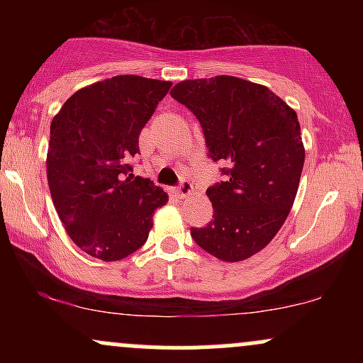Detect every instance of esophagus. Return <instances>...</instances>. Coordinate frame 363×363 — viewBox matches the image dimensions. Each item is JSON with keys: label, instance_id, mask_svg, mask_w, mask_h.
Wrapping results in <instances>:
<instances>
[{"label": "esophagus", "instance_id": "esophagus-1", "mask_svg": "<svg viewBox=\"0 0 363 363\" xmlns=\"http://www.w3.org/2000/svg\"><path fill=\"white\" fill-rule=\"evenodd\" d=\"M176 194L179 196V198H189V196L193 194V186H191V182L182 181L176 189Z\"/></svg>", "mask_w": 363, "mask_h": 363}]
</instances>
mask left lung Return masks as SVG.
<instances>
[{
    "label": "left lung",
    "mask_w": 363,
    "mask_h": 363,
    "mask_svg": "<svg viewBox=\"0 0 363 363\" xmlns=\"http://www.w3.org/2000/svg\"><path fill=\"white\" fill-rule=\"evenodd\" d=\"M201 123L227 181L208 187L213 220L194 242L227 262L264 249L285 223L306 160L297 114L268 86L237 77L184 80L170 91Z\"/></svg>",
    "instance_id": "left-lung-1"
}]
</instances>
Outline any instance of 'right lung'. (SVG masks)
Wrapping results in <instances>:
<instances>
[{"instance_id": "1", "label": "right lung", "mask_w": 363, "mask_h": 363, "mask_svg": "<svg viewBox=\"0 0 363 363\" xmlns=\"http://www.w3.org/2000/svg\"><path fill=\"white\" fill-rule=\"evenodd\" d=\"M172 83L119 74L74 91L51 123L48 182L69 239L102 261L147 242L162 187L131 174L141 129Z\"/></svg>"}]
</instances>
